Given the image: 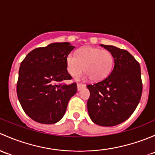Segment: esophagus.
Wrapping results in <instances>:
<instances>
[{
  "label": "esophagus",
  "instance_id": "34e87169",
  "mask_svg": "<svg viewBox=\"0 0 155 155\" xmlns=\"http://www.w3.org/2000/svg\"><path fill=\"white\" fill-rule=\"evenodd\" d=\"M77 86H78V91L81 90V89H84V88H85V87H86L85 84H82V83H78Z\"/></svg>",
  "mask_w": 155,
  "mask_h": 155
}]
</instances>
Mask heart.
<instances>
[{
    "label": "heart",
    "instance_id": "b5f03b06",
    "mask_svg": "<svg viewBox=\"0 0 155 155\" xmlns=\"http://www.w3.org/2000/svg\"><path fill=\"white\" fill-rule=\"evenodd\" d=\"M66 69L68 74L75 77L84 68L87 72L85 78H91L93 81L105 79L114 66V57L108 50L87 46L81 48L74 54L70 53L66 58Z\"/></svg>",
    "mask_w": 155,
    "mask_h": 155
}]
</instances>
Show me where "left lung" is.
<instances>
[{"mask_svg": "<svg viewBox=\"0 0 155 155\" xmlns=\"http://www.w3.org/2000/svg\"><path fill=\"white\" fill-rule=\"evenodd\" d=\"M114 57V67L103 81L87 86V109L95 124L110 127L127 120L136 110L143 92L140 63L128 51L101 45Z\"/></svg>", "mask_w": 155, "mask_h": 155, "instance_id": "1", "label": "left lung"}]
</instances>
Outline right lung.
<instances>
[{"label":"right lung","mask_w":155,"mask_h":155,"mask_svg":"<svg viewBox=\"0 0 155 155\" xmlns=\"http://www.w3.org/2000/svg\"><path fill=\"white\" fill-rule=\"evenodd\" d=\"M74 48L68 42L51 43L30 51L21 63L17 95L25 113L42 124H54L64 116L70 98L77 92L66 58Z\"/></svg>","instance_id":"obj_1"}]
</instances>
